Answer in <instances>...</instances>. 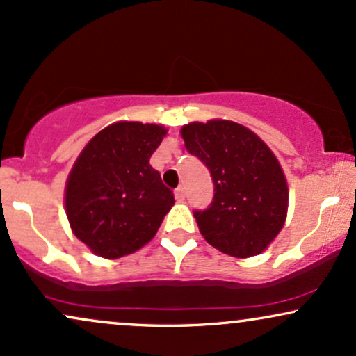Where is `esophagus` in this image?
<instances>
[{
    "mask_svg": "<svg viewBox=\"0 0 356 356\" xmlns=\"http://www.w3.org/2000/svg\"><path fill=\"white\" fill-rule=\"evenodd\" d=\"M175 198H177V201H183V200H185V188L178 186L177 190H175Z\"/></svg>",
    "mask_w": 356,
    "mask_h": 356,
    "instance_id": "34e87169",
    "label": "esophagus"
}]
</instances>
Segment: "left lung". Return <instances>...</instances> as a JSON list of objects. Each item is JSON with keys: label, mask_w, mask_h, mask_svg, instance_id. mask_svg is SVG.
I'll return each mask as SVG.
<instances>
[{"label": "left lung", "mask_w": 356, "mask_h": 356, "mask_svg": "<svg viewBox=\"0 0 356 356\" xmlns=\"http://www.w3.org/2000/svg\"><path fill=\"white\" fill-rule=\"evenodd\" d=\"M181 137L213 178L211 204L193 213L201 234L232 257L261 254L287 216L289 190L277 158L254 131L231 120L193 122Z\"/></svg>", "instance_id": "left-lung-1"}]
</instances>
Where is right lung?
Masks as SVG:
<instances>
[{"instance_id": "obj_1", "label": "right lung", "mask_w": 356, "mask_h": 356, "mask_svg": "<svg viewBox=\"0 0 356 356\" xmlns=\"http://www.w3.org/2000/svg\"><path fill=\"white\" fill-rule=\"evenodd\" d=\"M165 135L161 125L117 122L100 130L74 163L65 213L76 238L97 256L138 251L175 204L173 191L150 165Z\"/></svg>"}]
</instances>
